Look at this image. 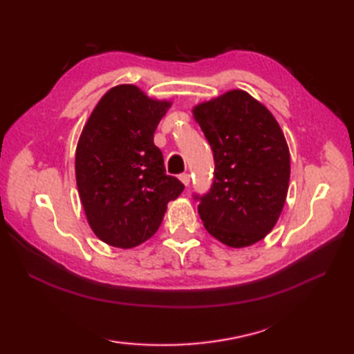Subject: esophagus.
I'll list each match as a JSON object with an SVG mask.
<instances>
[{"mask_svg": "<svg viewBox=\"0 0 354 354\" xmlns=\"http://www.w3.org/2000/svg\"><path fill=\"white\" fill-rule=\"evenodd\" d=\"M179 179H181V183L184 185H189L190 184V175H189V173H183V175H179Z\"/></svg>", "mask_w": 354, "mask_h": 354, "instance_id": "obj_1", "label": "esophagus"}]
</instances>
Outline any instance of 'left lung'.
I'll use <instances>...</instances> for the list:
<instances>
[{
	"mask_svg": "<svg viewBox=\"0 0 354 354\" xmlns=\"http://www.w3.org/2000/svg\"><path fill=\"white\" fill-rule=\"evenodd\" d=\"M213 150L209 190L193 193L207 231L242 248L265 237L280 216L289 187L290 160L272 114L236 89L193 109Z\"/></svg>",
	"mask_w": 354,
	"mask_h": 354,
	"instance_id": "obj_1",
	"label": "left lung"
}]
</instances>
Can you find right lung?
I'll list each match as a JSON object with an SVG mask.
<instances>
[{"label":"right lung","instance_id":"1","mask_svg":"<svg viewBox=\"0 0 354 354\" xmlns=\"http://www.w3.org/2000/svg\"><path fill=\"white\" fill-rule=\"evenodd\" d=\"M169 102L133 85L112 88L93 111L76 150V181L89 227L104 243L133 248L160 228L167 204L184 190L165 175L153 133Z\"/></svg>","mask_w":354,"mask_h":354}]
</instances>
